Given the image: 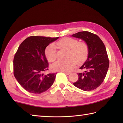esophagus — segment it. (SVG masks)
<instances>
[{
	"instance_id": "esophagus-1",
	"label": "esophagus",
	"mask_w": 123,
	"mask_h": 123,
	"mask_svg": "<svg viewBox=\"0 0 123 123\" xmlns=\"http://www.w3.org/2000/svg\"><path fill=\"white\" fill-rule=\"evenodd\" d=\"M64 74H66V75H69L70 74V73H69V72H63Z\"/></svg>"
}]
</instances>
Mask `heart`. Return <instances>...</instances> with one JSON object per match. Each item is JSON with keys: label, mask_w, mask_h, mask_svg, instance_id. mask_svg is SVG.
Returning a JSON list of instances; mask_svg holds the SVG:
<instances>
[{"label": "heart", "mask_w": 123, "mask_h": 123, "mask_svg": "<svg viewBox=\"0 0 123 123\" xmlns=\"http://www.w3.org/2000/svg\"><path fill=\"white\" fill-rule=\"evenodd\" d=\"M61 48L68 51V60H59L52 65L54 71L69 72L73 69L76 64H81L86 61L88 54V47L84 42H79L76 39L71 38H64L57 43ZM45 55L48 61L54 62L56 59V47L54 44L48 46L45 50Z\"/></svg>", "instance_id": "heart-1"}]
</instances>
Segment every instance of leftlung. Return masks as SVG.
Segmentation results:
<instances>
[{"mask_svg":"<svg viewBox=\"0 0 123 123\" xmlns=\"http://www.w3.org/2000/svg\"><path fill=\"white\" fill-rule=\"evenodd\" d=\"M72 37L85 41L88 47V57L80 69L84 70L78 73L79 79L73 85L85 91L96 89L106 75L109 60L103 41L97 35L88 31H81Z\"/></svg>","mask_w":123,"mask_h":123,"instance_id":"left-lung-1","label":"left lung"}]
</instances>
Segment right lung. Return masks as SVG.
<instances>
[{"mask_svg": "<svg viewBox=\"0 0 123 123\" xmlns=\"http://www.w3.org/2000/svg\"><path fill=\"white\" fill-rule=\"evenodd\" d=\"M59 38L30 36L18 47L13 59L14 75L20 86L29 92L40 94L53 84L57 73H43L48 67L45 49Z\"/></svg>", "mask_w": 123, "mask_h": 123, "instance_id": "obj_1", "label": "right lung"}]
</instances>
